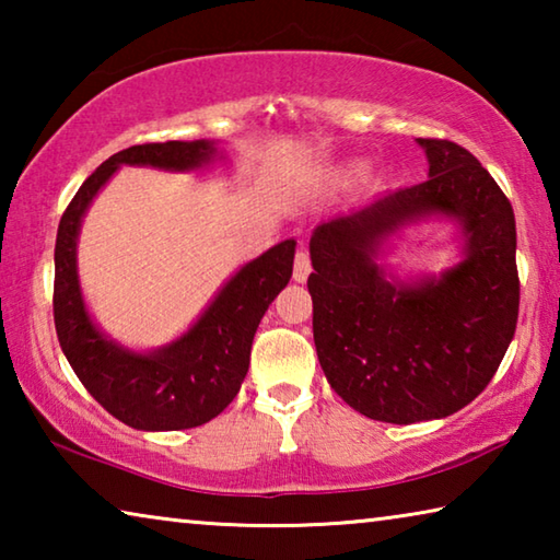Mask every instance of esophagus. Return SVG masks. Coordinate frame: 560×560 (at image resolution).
<instances>
[{
    "label": "esophagus",
    "mask_w": 560,
    "mask_h": 560,
    "mask_svg": "<svg viewBox=\"0 0 560 560\" xmlns=\"http://www.w3.org/2000/svg\"><path fill=\"white\" fill-rule=\"evenodd\" d=\"M311 273V259H308V252L299 249L296 252V259H293V279H296L299 283H303L308 279Z\"/></svg>",
    "instance_id": "1"
}]
</instances>
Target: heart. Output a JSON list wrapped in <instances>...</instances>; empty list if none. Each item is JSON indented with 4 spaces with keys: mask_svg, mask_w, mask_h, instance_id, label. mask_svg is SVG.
I'll return each instance as SVG.
<instances>
[{
    "mask_svg": "<svg viewBox=\"0 0 560 560\" xmlns=\"http://www.w3.org/2000/svg\"><path fill=\"white\" fill-rule=\"evenodd\" d=\"M363 173V167L360 165H353V167H346V170H340V173L336 175V183H340V185H346V183H353V179Z\"/></svg>",
    "mask_w": 560,
    "mask_h": 560,
    "instance_id": "1",
    "label": "heart"
}]
</instances>
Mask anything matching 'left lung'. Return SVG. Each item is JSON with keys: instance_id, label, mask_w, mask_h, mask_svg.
<instances>
[{"instance_id": "1", "label": "left lung", "mask_w": 560, "mask_h": 560, "mask_svg": "<svg viewBox=\"0 0 560 560\" xmlns=\"http://www.w3.org/2000/svg\"><path fill=\"white\" fill-rule=\"evenodd\" d=\"M430 179L318 224L311 236L318 363L371 420L412 424L469 405L494 377L518 318L516 222L501 187L452 140L417 138ZM442 213L465 259L440 280L390 284L374 264L400 225Z\"/></svg>"}]
</instances>
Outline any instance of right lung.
Wrapping results in <instances>:
<instances>
[{
  "label": "right lung",
  "instance_id": "1",
  "mask_svg": "<svg viewBox=\"0 0 560 560\" xmlns=\"http://www.w3.org/2000/svg\"><path fill=\"white\" fill-rule=\"evenodd\" d=\"M217 155L210 140H167L110 155L66 207L54 252V324L66 360L83 387L136 430L200 428L240 393L252 340L269 303L287 287L296 242L287 240L234 273L197 324L155 353H132L93 324L75 271V242L93 197L120 165L195 170Z\"/></svg>",
  "mask_w": 560,
  "mask_h": 560
}]
</instances>
